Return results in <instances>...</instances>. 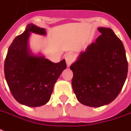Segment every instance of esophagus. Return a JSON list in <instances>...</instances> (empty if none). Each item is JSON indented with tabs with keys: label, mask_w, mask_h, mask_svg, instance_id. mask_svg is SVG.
Instances as JSON below:
<instances>
[{
	"label": "esophagus",
	"mask_w": 131,
	"mask_h": 131,
	"mask_svg": "<svg viewBox=\"0 0 131 131\" xmlns=\"http://www.w3.org/2000/svg\"><path fill=\"white\" fill-rule=\"evenodd\" d=\"M65 60H66V63L67 65L69 67L73 62V56L71 53H68L65 56Z\"/></svg>",
	"instance_id": "esophagus-1"
}]
</instances>
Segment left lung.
Wrapping results in <instances>:
<instances>
[{
	"label": "left lung",
	"mask_w": 131,
	"mask_h": 131,
	"mask_svg": "<svg viewBox=\"0 0 131 131\" xmlns=\"http://www.w3.org/2000/svg\"><path fill=\"white\" fill-rule=\"evenodd\" d=\"M101 35L82 51L70 67L72 87L84 105L100 107L116 98L128 73L123 43L111 29L99 27Z\"/></svg>",
	"instance_id": "obj_1"
}]
</instances>
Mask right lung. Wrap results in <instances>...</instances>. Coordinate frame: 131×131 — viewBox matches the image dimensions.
<instances>
[{"label": "right lung", "mask_w": 131, "mask_h": 131, "mask_svg": "<svg viewBox=\"0 0 131 131\" xmlns=\"http://www.w3.org/2000/svg\"><path fill=\"white\" fill-rule=\"evenodd\" d=\"M46 36L45 29L34 24L13 40L8 49L4 64L5 75L13 97L18 102L29 107L45 105L49 101L54 84L67 69L65 60L54 63L41 53L30 49V34Z\"/></svg>", "instance_id": "add662e5"}]
</instances>
